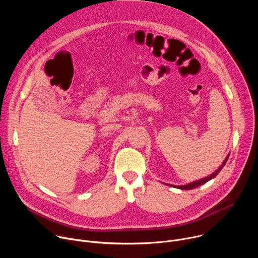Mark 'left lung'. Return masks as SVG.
Returning <instances> with one entry per match:
<instances>
[{"instance_id":"8db88e82","label":"left lung","mask_w":258,"mask_h":258,"mask_svg":"<svg viewBox=\"0 0 258 258\" xmlns=\"http://www.w3.org/2000/svg\"><path fill=\"white\" fill-rule=\"evenodd\" d=\"M229 156H230V154L226 157L225 161L223 162L222 165H220V166L218 167V169H216V170H215L213 173H211L210 175H208V176H206V177H203V178H201V179H198V180H196V181L187 183V185H182V186H172V185H171V187H175V188H178V189H180V190H192V189H195V188H197V187L203 185V183H205V182H207L208 180L214 178V177L219 173V171L223 169V167H224L225 164L227 163V161H228V159H229ZM168 186H170V185H168Z\"/></svg>"}]
</instances>
